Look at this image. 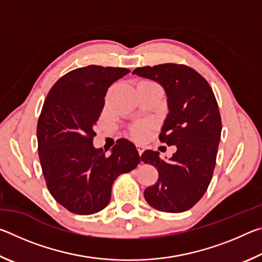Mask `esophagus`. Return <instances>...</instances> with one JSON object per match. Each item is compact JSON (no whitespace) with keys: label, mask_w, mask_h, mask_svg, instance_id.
Masks as SVG:
<instances>
[{"label":"esophagus","mask_w":262,"mask_h":262,"mask_svg":"<svg viewBox=\"0 0 262 262\" xmlns=\"http://www.w3.org/2000/svg\"><path fill=\"white\" fill-rule=\"evenodd\" d=\"M136 148H137V151H139V155L141 156V155L143 154V151H144V148L142 147V145H140V144H137Z\"/></svg>","instance_id":"obj_1"}]
</instances>
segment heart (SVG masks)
<instances>
[{"instance_id": "heart-1", "label": "heart", "mask_w": 262, "mask_h": 262, "mask_svg": "<svg viewBox=\"0 0 262 262\" xmlns=\"http://www.w3.org/2000/svg\"><path fill=\"white\" fill-rule=\"evenodd\" d=\"M148 132V127L143 125V123H137V125H135L134 127L132 128L130 130V135L134 137V139L136 140H141L143 139V137L145 136V134H147Z\"/></svg>"}]
</instances>
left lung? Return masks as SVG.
<instances>
[{"label": "left lung", "instance_id": "obj_1", "mask_svg": "<svg viewBox=\"0 0 262 262\" xmlns=\"http://www.w3.org/2000/svg\"><path fill=\"white\" fill-rule=\"evenodd\" d=\"M133 74L164 88L168 113L159 140L177 147L168 162L159 158L158 151L142 154L141 161L158 171V180L145 188L144 198L157 210L186 211L203 196L214 173L222 132L215 95L209 83L185 64L147 66Z\"/></svg>", "mask_w": 262, "mask_h": 262}]
</instances>
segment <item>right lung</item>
Instances as JSON below:
<instances>
[{"instance_id": "obj_1", "label": "right lung", "mask_w": 262, "mask_h": 262, "mask_svg": "<svg viewBox=\"0 0 262 262\" xmlns=\"http://www.w3.org/2000/svg\"><path fill=\"white\" fill-rule=\"evenodd\" d=\"M129 72L94 64L74 69L52 86L43 103L37 125L42 173L52 196L74 214L104 209L114 180L140 163L134 143L126 139L108 156L92 143L106 92Z\"/></svg>"}]
</instances>
